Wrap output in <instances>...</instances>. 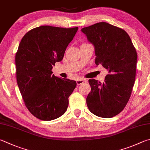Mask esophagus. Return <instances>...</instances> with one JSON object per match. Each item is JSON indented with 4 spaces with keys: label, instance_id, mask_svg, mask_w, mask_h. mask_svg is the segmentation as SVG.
<instances>
[{
    "label": "esophagus",
    "instance_id": "obj_1",
    "mask_svg": "<svg viewBox=\"0 0 150 150\" xmlns=\"http://www.w3.org/2000/svg\"><path fill=\"white\" fill-rule=\"evenodd\" d=\"M83 82H84V80H83V79H78L76 80V83L78 86L82 84Z\"/></svg>",
    "mask_w": 150,
    "mask_h": 150
}]
</instances>
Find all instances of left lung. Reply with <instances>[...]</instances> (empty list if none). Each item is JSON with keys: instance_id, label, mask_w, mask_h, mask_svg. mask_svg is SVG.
Wrapping results in <instances>:
<instances>
[{"instance_id": "obj_1", "label": "left lung", "mask_w": 150, "mask_h": 150, "mask_svg": "<svg viewBox=\"0 0 150 150\" xmlns=\"http://www.w3.org/2000/svg\"><path fill=\"white\" fill-rule=\"evenodd\" d=\"M95 49V63L108 71L104 82L89 80L86 98L89 110L96 116L111 118L127 104L134 84L137 52L128 34L121 28L99 22L82 30Z\"/></svg>"}]
</instances>
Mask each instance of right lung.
Returning <instances> with one entry per match:
<instances>
[{
  "mask_svg": "<svg viewBox=\"0 0 150 150\" xmlns=\"http://www.w3.org/2000/svg\"><path fill=\"white\" fill-rule=\"evenodd\" d=\"M78 30L40 26L20 41L15 59L18 86L26 107L39 119H56L67 110L76 82L54 76L51 70L62 60Z\"/></svg>",
  "mask_w": 150,
  "mask_h": 150,
  "instance_id": "add662e5",
  "label": "right lung"
}]
</instances>
